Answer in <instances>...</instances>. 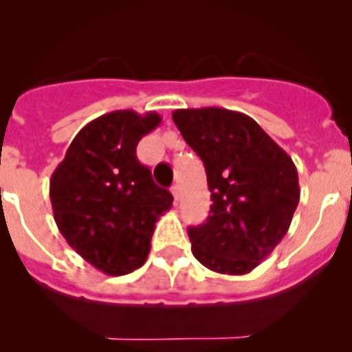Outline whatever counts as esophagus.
<instances>
[{
    "label": "esophagus",
    "instance_id": "1",
    "mask_svg": "<svg viewBox=\"0 0 352 352\" xmlns=\"http://www.w3.org/2000/svg\"><path fill=\"white\" fill-rule=\"evenodd\" d=\"M170 190H172L173 197H175V201H177V199H179V196H180V187L175 184V186H172V189H170Z\"/></svg>",
    "mask_w": 352,
    "mask_h": 352
}]
</instances>
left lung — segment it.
<instances>
[{"mask_svg": "<svg viewBox=\"0 0 352 352\" xmlns=\"http://www.w3.org/2000/svg\"><path fill=\"white\" fill-rule=\"evenodd\" d=\"M172 119L204 163L212 201L206 223L187 230L194 257L219 274H248L289 230L300 202L296 166L242 112L179 109Z\"/></svg>", "mask_w": 352, "mask_h": 352, "instance_id": "1", "label": "left lung"}]
</instances>
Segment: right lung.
Here are the masks:
<instances>
[{
    "mask_svg": "<svg viewBox=\"0 0 352 352\" xmlns=\"http://www.w3.org/2000/svg\"><path fill=\"white\" fill-rule=\"evenodd\" d=\"M162 117L113 110L74 136L49 184L56 225L73 250L109 276L146 262L155 223L173 196L155 184L136 146Z\"/></svg>",
    "mask_w": 352,
    "mask_h": 352,
    "instance_id": "1",
    "label": "right lung"
}]
</instances>
